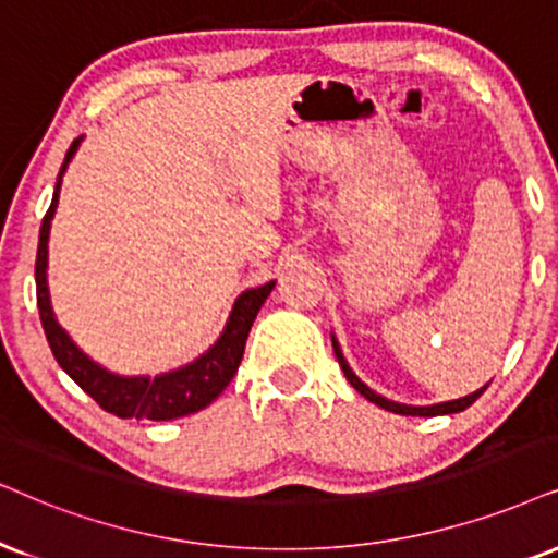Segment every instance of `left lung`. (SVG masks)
Masks as SVG:
<instances>
[{
  "mask_svg": "<svg viewBox=\"0 0 558 558\" xmlns=\"http://www.w3.org/2000/svg\"><path fill=\"white\" fill-rule=\"evenodd\" d=\"M331 348H335V355H337V361H340L342 371H344V378L350 380V386H352V389H355L357 393H363V397L368 399V401H373V404H376V407L386 409V412H393V414H407V417H437V414H456V412H463V409L474 404V401H476V399L482 397V393H484L486 386H489V384H486L484 389H478V391H474V393H469V397H463V399L442 401V404H433V407H412V404H399V401H391V399L380 397V393H376V391H373V389H368V386H365L363 380L357 378L355 373H352V368H350V365H348V361H344V355H342L340 344H337L335 337H331Z\"/></svg>",
  "mask_w": 558,
  "mask_h": 558,
  "instance_id": "1",
  "label": "left lung"
}]
</instances>
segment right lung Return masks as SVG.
Returning a JSON list of instances; mask_svg holds the SVG:
<instances>
[{"instance_id":"1","label":"right lung","mask_w":558,"mask_h":558,"mask_svg":"<svg viewBox=\"0 0 558 558\" xmlns=\"http://www.w3.org/2000/svg\"><path fill=\"white\" fill-rule=\"evenodd\" d=\"M82 136L74 138L69 146L66 157H63L59 180H56L51 208L46 210L44 223H40V239H38V259H35V288H38V312L40 322H44L46 340L51 344L53 357L59 361L63 371L72 376L82 391H87L92 399L100 404L105 412L116 414L121 420H178L187 417V414L201 412L214 401L218 393L229 386L234 373L242 363L246 337H250L252 322L263 306L267 295L275 288V280L270 283L250 288L239 295L234 308H231L227 327H223L221 337L208 348L201 357L193 363L182 365L178 371L161 373V376H116V373L105 371L92 357L72 342V337L63 331V327L56 322L51 308V295H48V234H51V221L59 206V190L61 178L66 172L69 161L80 149Z\"/></svg>"}]
</instances>
